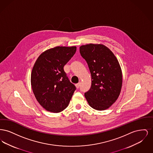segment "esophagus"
Returning a JSON list of instances; mask_svg holds the SVG:
<instances>
[{
  "label": "esophagus",
  "mask_w": 153,
  "mask_h": 153,
  "mask_svg": "<svg viewBox=\"0 0 153 153\" xmlns=\"http://www.w3.org/2000/svg\"><path fill=\"white\" fill-rule=\"evenodd\" d=\"M75 85H76V87L77 88H79L80 87V82H79V83L76 84Z\"/></svg>",
  "instance_id": "esophagus-1"
}]
</instances>
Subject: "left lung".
<instances>
[{"label":"left lung","instance_id":"1","mask_svg":"<svg viewBox=\"0 0 153 153\" xmlns=\"http://www.w3.org/2000/svg\"><path fill=\"white\" fill-rule=\"evenodd\" d=\"M80 53L92 77L91 87L84 94L88 102L98 111L108 109L117 101L122 86V72L117 57L102 44L82 45Z\"/></svg>","mask_w":153,"mask_h":153}]
</instances>
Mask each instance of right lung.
I'll list each match as a JSON object with an SVG mask.
<instances>
[{"mask_svg":"<svg viewBox=\"0 0 153 153\" xmlns=\"http://www.w3.org/2000/svg\"><path fill=\"white\" fill-rule=\"evenodd\" d=\"M76 51V46H57L43 52L34 65L31 88L36 100L48 111L60 112L69 105L76 88L64 66Z\"/></svg>","mask_w":153,"mask_h":153,"instance_id":"right-lung-1","label":"right lung"}]
</instances>
